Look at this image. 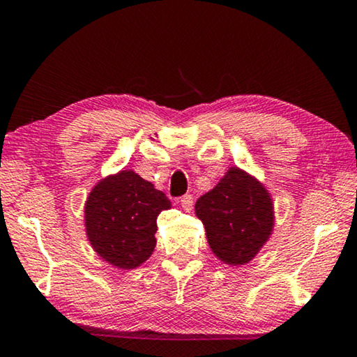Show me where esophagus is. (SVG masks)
Returning <instances> with one entry per match:
<instances>
[{"label":"esophagus","instance_id":"esophagus-1","mask_svg":"<svg viewBox=\"0 0 357 357\" xmlns=\"http://www.w3.org/2000/svg\"><path fill=\"white\" fill-rule=\"evenodd\" d=\"M180 204H182V208L185 209V211H192V208H193L192 195H183V197L180 198Z\"/></svg>","mask_w":357,"mask_h":357}]
</instances>
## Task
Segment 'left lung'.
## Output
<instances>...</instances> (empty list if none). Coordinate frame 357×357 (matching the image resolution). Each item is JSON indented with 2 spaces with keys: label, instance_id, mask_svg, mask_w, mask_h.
<instances>
[{
  "label": "left lung",
  "instance_id": "obj_1",
  "mask_svg": "<svg viewBox=\"0 0 357 357\" xmlns=\"http://www.w3.org/2000/svg\"><path fill=\"white\" fill-rule=\"evenodd\" d=\"M214 255L227 265H245L271 237L275 206L260 180L229 167L219 183L195 204Z\"/></svg>",
  "mask_w": 357,
  "mask_h": 357
}]
</instances>
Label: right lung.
<instances>
[{
    "label": "right lung",
    "instance_id": "obj_1",
    "mask_svg": "<svg viewBox=\"0 0 357 357\" xmlns=\"http://www.w3.org/2000/svg\"><path fill=\"white\" fill-rule=\"evenodd\" d=\"M170 208V199L133 170L107 175L86 199L87 241L104 261L133 270L153 255L158 216Z\"/></svg>",
    "mask_w": 357,
    "mask_h": 357
}]
</instances>
